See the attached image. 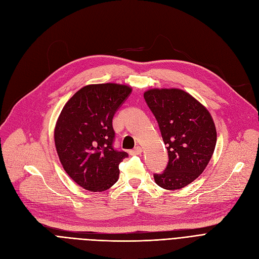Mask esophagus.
<instances>
[{
	"label": "esophagus",
	"mask_w": 259,
	"mask_h": 259,
	"mask_svg": "<svg viewBox=\"0 0 259 259\" xmlns=\"http://www.w3.org/2000/svg\"><path fill=\"white\" fill-rule=\"evenodd\" d=\"M142 151H143V149H142L140 146H137L135 149H132V150L130 151V154H131L132 156H139V155L142 154Z\"/></svg>",
	"instance_id": "obj_1"
}]
</instances>
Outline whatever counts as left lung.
Segmentation results:
<instances>
[{
	"label": "left lung",
	"instance_id": "1",
	"mask_svg": "<svg viewBox=\"0 0 259 259\" xmlns=\"http://www.w3.org/2000/svg\"><path fill=\"white\" fill-rule=\"evenodd\" d=\"M144 98L158 121L166 145L168 163L155 174L165 190L188 186L203 173L217 144V130L209 111L193 96L179 89H151Z\"/></svg>",
	"mask_w": 259,
	"mask_h": 259
}]
</instances>
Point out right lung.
I'll return each instance as SVG.
<instances>
[{
    "mask_svg": "<svg viewBox=\"0 0 259 259\" xmlns=\"http://www.w3.org/2000/svg\"><path fill=\"white\" fill-rule=\"evenodd\" d=\"M132 89L116 83L91 84L67 101L57 118L54 143L67 174L85 190L102 192L116 183L128 157L114 149L113 116Z\"/></svg>",
    "mask_w": 259,
    "mask_h": 259,
    "instance_id": "1",
    "label": "right lung"
}]
</instances>
